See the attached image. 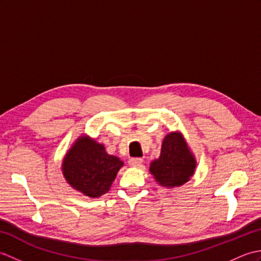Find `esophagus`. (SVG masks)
Listing matches in <instances>:
<instances>
[{
  "label": "esophagus",
  "mask_w": 261,
  "mask_h": 261,
  "mask_svg": "<svg viewBox=\"0 0 261 261\" xmlns=\"http://www.w3.org/2000/svg\"><path fill=\"white\" fill-rule=\"evenodd\" d=\"M143 163V159L142 158H131L129 160V165L131 167H140Z\"/></svg>",
  "instance_id": "esophagus-1"
}]
</instances>
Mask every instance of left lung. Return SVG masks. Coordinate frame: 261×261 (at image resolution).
<instances>
[{
    "label": "left lung",
    "mask_w": 261,
    "mask_h": 261,
    "mask_svg": "<svg viewBox=\"0 0 261 261\" xmlns=\"http://www.w3.org/2000/svg\"><path fill=\"white\" fill-rule=\"evenodd\" d=\"M195 167L196 160L180 132H170L163 141L159 158L150 164L149 170L159 185L173 188L190 180Z\"/></svg>",
    "instance_id": "1"
}]
</instances>
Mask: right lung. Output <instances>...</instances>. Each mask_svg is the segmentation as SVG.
Segmentation results:
<instances>
[{"mask_svg":"<svg viewBox=\"0 0 261 261\" xmlns=\"http://www.w3.org/2000/svg\"><path fill=\"white\" fill-rule=\"evenodd\" d=\"M123 162L107 153L101 143L82 136L66 153L63 174L68 184L90 197L108 193Z\"/></svg>","mask_w":261,"mask_h":261,"instance_id":"add662e5","label":"right lung"}]
</instances>
